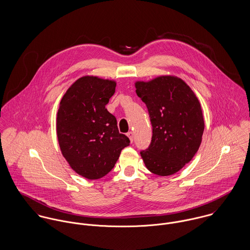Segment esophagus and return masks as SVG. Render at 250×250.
Listing matches in <instances>:
<instances>
[{"mask_svg": "<svg viewBox=\"0 0 250 250\" xmlns=\"http://www.w3.org/2000/svg\"><path fill=\"white\" fill-rule=\"evenodd\" d=\"M127 136H128V138L130 140V142L132 143L133 142V139H134V136H133V132H131V131H129V132H127V134H126Z\"/></svg>", "mask_w": 250, "mask_h": 250, "instance_id": "1", "label": "esophagus"}]
</instances>
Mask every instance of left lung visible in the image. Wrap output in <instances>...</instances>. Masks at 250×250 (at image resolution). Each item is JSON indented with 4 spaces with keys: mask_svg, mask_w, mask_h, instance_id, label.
Masks as SVG:
<instances>
[{
    "mask_svg": "<svg viewBox=\"0 0 250 250\" xmlns=\"http://www.w3.org/2000/svg\"><path fill=\"white\" fill-rule=\"evenodd\" d=\"M135 87L152 125L150 145L140 154L152 173L173 174L193 159L200 146L204 130L200 104L192 89L176 77L137 82Z\"/></svg>",
    "mask_w": 250,
    "mask_h": 250,
    "instance_id": "1",
    "label": "left lung"
}]
</instances>
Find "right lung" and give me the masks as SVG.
I'll return each mask as SVG.
<instances>
[{"label": "right lung", "instance_id": "add662e5", "mask_svg": "<svg viewBox=\"0 0 250 250\" xmlns=\"http://www.w3.org/2000/svg\"><path fill=\"white\" fill-rule=\"evenodd\" d=\"M115 88L113 81L83 77L70 86L59 104L56 133L62 155L87 179L107 174L130 143L105 108Z\"/></svg>", "mask_w": 250, "mask_h": 250}]
</instances>
